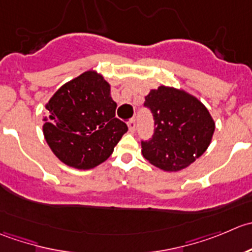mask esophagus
<instances>
[{"instance_id":"esophagus-1","label":"esophagus","mask_w":252,"mask_h":252,"mask_svg":"<svg viewBox=\"0 0 252 252\" xmlns=\"http://www.w3.org/2000/svg\"><path fill=\"white\" fill-rule=\"evenodd\" d=\"M127 126H128L129 131L134 132V129H136V120H134V119H132V120H129L128 123H127Z\"/></svg>"}]
</instances>
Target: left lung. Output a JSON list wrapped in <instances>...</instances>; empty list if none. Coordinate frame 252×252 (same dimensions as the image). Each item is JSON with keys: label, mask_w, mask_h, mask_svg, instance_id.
I'll use <instances>...</instances> for the list:
<instances>
[{"label": "left lung", "mask_w": 252, "mask_h": 252, "mask_svg": "<svg viewBox=\"0 0 252 252\" xmlns=\"http://www.w3.org/2000/svg\"><path fill=\"white\" fill-rule=\"evenodd\" d=\"M144 106L154 120L153 134L142 139V154L153 165L166 171L186 168L202 156L211 143L214 121L195 96L160 86L146 96Z\"/></svg>", "instance_id": "left-lung-1"}]
</instances>
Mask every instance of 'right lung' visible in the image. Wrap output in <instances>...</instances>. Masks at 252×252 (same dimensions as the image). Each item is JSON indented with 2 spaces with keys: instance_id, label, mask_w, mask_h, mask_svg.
Segmentation results:
<instances>
[{
  "instance_id": "add662e5",
  "label": "right lung",
  "mask_w": 252,
  "mask_h": 252,
  "mask_svg": "<svg viewBox=\"0 0 252 252\" xmlns=\"http://www.w3.org/2000/svg\"><path fill=\"white\" fill-rule=\"evenodd\" d=\"M44 134L55 156L69 166L92 169L111 156L127 125L115 118L110 86L93 71L62 86L46 104Z\"/></svg>"
}]
</instances>
